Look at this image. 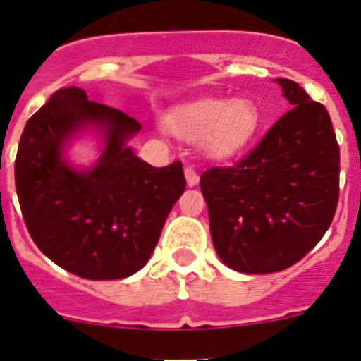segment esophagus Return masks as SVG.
<instances>
[{"label": "esophagus", "instance_id": "obj_1", "mask_svg": "<svg viewBox=\"0 0 361 361\" xmlns=\"http://www.w3.org/2000/svg\"><path fill=\"white\" fill-rule=\"evenodd\" d=\"M185 178H187V185L188 187H195V185H199V174H197V171L190 168H185Z\"/></svg>", "mask_w": 361, "mask_h": 361}]
</instances>
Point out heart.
<instances>
[{
  "instance_id": "1",
  "label": "heart",
  "mask_w": 361,
  "mask_h": 361,
  "mask_svg": "<svg viewBox=\"0 0 361 361\" xmlns=\"http://www.w3.org/2000/svg\"><path fill=\"white\" fill-rule=\"evenodd\" d=\"M261 124V114L250 100L204 98L171 114L169 126L180 138L206 140L212 157L226 159L249 145Z\"/></svg>"
}]
</instances>
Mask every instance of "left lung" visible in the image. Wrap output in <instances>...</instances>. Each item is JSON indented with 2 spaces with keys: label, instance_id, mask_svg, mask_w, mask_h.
Masks as SVG:
<instances>
[{
  "label": "left lung",
  "instance_id": "obj_1",
  "mask_svg": "<svg viewBox=\"0 0 361 361\" xmlns=\"http://www.w3.org/2000/svg\"><path fill=\"white\" fill-rule=\"evenodd\" d=\"M290 111L233 168L200 176L219 259L240 273L298 263L331 226L339 199V145L327 109L298 82L275 79Z\"/></svg>",
  "mask_w": 361,
  "mask_h": 361
}]
</instances>
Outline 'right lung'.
<instances>
[{
    "label": "right lung",
    "mask_w": 361,
    "mask_h": 361,
    "mask_svg": "<svg viewBox=\"0 0 361 361\" xmlns=\"http://www.w3.org/2000/svg\"><path fill=\"white\" fill-rule=\"evenodd\" d=\"M102 142L97 162L66 159L85 130ZM142 124L69 86L51 94L25 124L15 187L34 244L63 270L88 280L126 279L150 259L166 218L185 192L181 162L154 168L128 142Z\"/></svg>",
    "instance_id": "right-lung-1"
}]
</instances>
